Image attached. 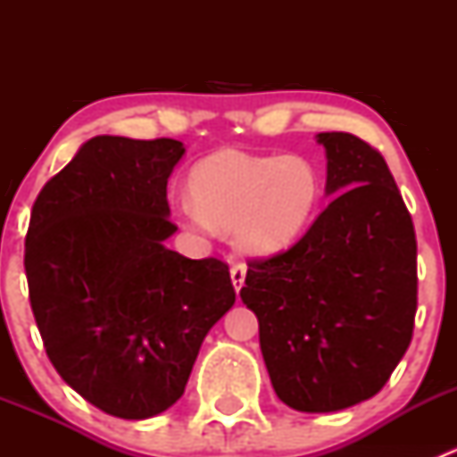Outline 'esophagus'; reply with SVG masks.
<instances>
[{"label":"esophagus","instance_id":"34e87169","mask_svg":"<svg viewBox=\"0 0 457 457\" xmlns=\"http://www.w3.org/2000/svg\"><path fill=\"white\" fill-rule=\"evenodd\" d=\"M229 274H232V283L234 289H241L243 283H245V274H247V265L243 261H234L232 267H229Z\"/></svg>","mask_w":457,"mask_h":457}]
</instances>
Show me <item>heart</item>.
<instances>
[{
  "instance_id": "1",
  "label": "heart",
  "mask_w": 457,
  "mask_h": 457,
  "mask_svg": "<svg viewBox=\"0 0 457 457\" xmlns=\"http://www.w3.org/2000/svg\"><path fill=\"white\" fill-rule=\"evenodd\" d=\"M192 205L181 216L190 228L237 229L247 252L274 254L307 229L320 201V174L305 156H261L220 150L192 168Z\"/></svg>"
}]
</instances>
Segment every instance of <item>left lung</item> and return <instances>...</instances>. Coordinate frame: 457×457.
Returning <instances> with one entry per match:
<instances>
[{"label": "left lung", "instance_id": "left-lung-1", "mask_svg": "<svg viewBox=\"0 0 457 457\" xmlns=\"http://www.w3.org/2000/svg\"><path fill=\"white\" fill-rule=\"evenodd\" d=\"M334 201L292 247L247 261L241 298L287 407L327 413L376 395L413 336L418 243L411 214L376 147L320 132Z\"/></svg>", "mask_w": 457, "mask_h": 457}]
</instances>
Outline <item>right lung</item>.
Instances as JSON below:
<instances>
[{
	"label": "right lung",
	"mask_w": 457,
	"mask_h": 457,
	"mask_svg": "<svg viewBox=\"0 0 457 457\" xmlns=\"http://www.w3.org/2000/svg\"><path fill=\"white\" fill-rule=\"evenodd\" d=\"M174 139L95 137L32 203L24 267L59 376L110 416L143 420L183 395L203 338L234 305L220 258L163 245Z\"/></svg>",
	"instance_id": "obj_1"
}]
</instances>
